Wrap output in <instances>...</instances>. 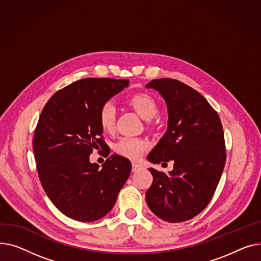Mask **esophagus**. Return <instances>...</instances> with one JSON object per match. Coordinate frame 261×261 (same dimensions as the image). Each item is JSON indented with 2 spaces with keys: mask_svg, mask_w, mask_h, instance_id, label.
<instances>
[{
  "mask_svg": "<svg viewBox=\"0 0 261 261\" xmlns=\"http://www.w3.org/2000/svg\"><path fill=\"white\" fill-rule=\"evenodd\" d=\"M141 168H142V166L140 164H138V163H133L132 164V172L133 173H136L138 171H140Z\"/></svg>",
  "mask_w": 261,
  "mask_h": 261,
  "instance_id": "34e87169",
  "label": "esophagus"
}]
</instances>
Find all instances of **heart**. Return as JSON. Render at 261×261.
<instances>
[{
  "mask_svg": "<svg viewBox=\"0 0 261 261\" xmlns=\"http://www.w3.org/2000/svg\"><path fill=\"white\" fill-rule=\"evenodd\" d=\"M127 104L132 109L145 120H150L158 113V103L156 99L147 93H136L127 100ZM99 124L106 133H113L116 127V109L115 106L107 103L104 104L98 115ZM147 147L145 140L140 138L125 137L115 144V150L118 155L128 159H137L141 156Z\"/></svg>",
  "mask_w": 261,
  "mask_h": 261,
  "instance_id": "b5f03b06",
  "label": "heart"
}]
</instances>
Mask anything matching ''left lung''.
<instances>
[{
  "label": "left lung",
  "instance_id": "1",
  "mask_svg": "<svg viewBox=\"0 0 261 261\" xmlns=\"http://www.w3.org/2000/svg\"><path fill=\"white\" fill-rule=\"evenodd\" d=\"M146 88L158 90L168 110V126L147 159L174 161L166 175L148 168L152 183L145 198L150 211L167 222H182L201 213L216 191L226 150L220 118L206 99L175 79H155Z\"/></svg>",
  "mask_w": 261,
  "mask_h": 261
}]
</instances>
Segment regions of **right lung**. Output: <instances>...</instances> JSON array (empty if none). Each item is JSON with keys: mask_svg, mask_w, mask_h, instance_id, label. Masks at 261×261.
<instances>
[{"mask_svg": "<svg viewBox=\"0 0 261 261\" xmlns=\"http://www.w3.org/2000/svg\"><path fill=\"white\" fill-rule=\"evenodd\" d=\"M128 84L111 78L78 80L58 90L41 113L33 141L39 178L51 202L71 219L104 217L129 177L130 161L120 155L107 158L102 168L89 162L94 148L110 155L99 111Z\"/></svg>", "mask_w": 261, "mask_h": 261, "instance_id": "obj_1", "label": "right lung"}]
</instances>
